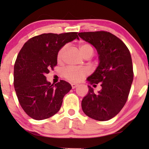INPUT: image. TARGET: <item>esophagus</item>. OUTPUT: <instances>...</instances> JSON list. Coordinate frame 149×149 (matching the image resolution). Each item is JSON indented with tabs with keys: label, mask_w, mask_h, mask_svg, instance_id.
<instances>
[{
	"label": "esophagus",
	"mask_w": 149,
	"mask_h": 149,
	"mask_svg": "<svg viewBox=\"0 0 149 149\" xmlns=\"http://www.w3.org/2000/svg\"><path fill=\"white\" fill-rule=\"evenodd\" d=\"M71 85H72V89H74V88H76V87L79 86V84H77V83H72Z\"/></svg>",
	"instance_id": "34e87169"
}]
</instances>
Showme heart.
Listing matches in <instances>:
<instances>
[{
    "mask_svg": "<svg viewBox=\"0 0 149 149\" xmlns=\"http://www.w3.org/2000/svg\"><path fill=\"white\" fill-rule=\"evenodd\" d=\"M66 49V47H64L59 51L57 55V60L61 62L62 60L63 55ZM79 50L80 54L82 55L83 58L87 56H92L93 54V49L91 45L86 42H81L79 45ZM88 74V71L84 68H67L63 71V74L65 78L72 82H78L84 78Z\"/></svg>",
    "mask_w": 149,
    "mask_h": 149,
    "instance_id": "obj_1",
    "label": "heart"
}]
</instances>
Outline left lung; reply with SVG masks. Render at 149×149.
Segmentation results:
<instances>
[{
	"instance_id": "left-lung-1",
	"label": "left lung",
	"mask_w": 149,
	"mask_h": 149,
	"mask_svg": "<svg viewBox=\"0 0 149 149\" xmlns=\"http://www.w3.org/2000/svg\"><path fill=\"white\" fill-rule=\"evenodd\" d=\"M83 40L94 47L99 64L87 83H101L102 89L95 93L89 91L81 102L85 115L97 121H108L115 117L124 107L134 79L130 51L124 42L114 34L104 31L80 32Z\"/></svg>"
}]
</instances>
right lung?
Listing matches in <instances>:
<instances>
[{
  "mask_svg": "<svg viewBox=\"0 0 149 149\" xmlns=\"http://www.w3.org/2000/svg\"><path fill=\"white\" fill-rule=\"evenodd\" d=\"M77 32L42 34L28 40L17 55L14 65V87L25 113L32 119L42 120L60 111L63 97L72 89L61 80L51 84L45 75L58 64L57 55L66 43L79 39Z\"/></svg>",
  "mask_w": 149,
  "mask_h": 149,
  "instance_id": "obj_1",
  "label": "right lung"
}]
</instances>
